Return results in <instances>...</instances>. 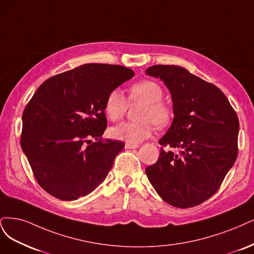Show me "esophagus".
Returning a JSON list of instances; mask_svg holds the SVG:
<instances>
[{
	"label": "esophagus",
	"mask_w": 254,
	"mask_h": 254,
	"mask_svg": "<svg viewBox=\"0 0 254 254\" xmlns=\"http://www.w3.org/2000/svg\"><path fill=\"white\" fill-rule=\"evenodd\" d=\"M125 148H126V149H137V148H138V144H136V143H128V142H127V143H126V145H125Z\"/></svg>",
	"instance_id": "obj_1"
}]
</instances>
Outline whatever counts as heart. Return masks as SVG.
<instances>
[{
    "label": "heart",
    "mask_w": 254,
    "mask_h": 254,
    "mask_svg": "<svg viewBox=\"0 0 254 254\" xmlns=\"http://www.w3.org/2000/svg\"><path fill=\"white\" fill-rule=\"evenodd\" d=\"M163 89L153 80H141L129 87L128 102L141 103L136 114L137 121H126L110 128V136L117 140L138 143L149 138L153 126L157 128L167 127L173 118V109L163 101ZM127 101L120 89L115 88L105 98L104 112L112 121L124 117Z\"/></svg>",
    "instance_id": "obj_1"
}]
</instances>
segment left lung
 Segmentation results:
<instances>
[{"mask_svg": "<svg viewBox=\"0 0 254 254\" xmlns=\"http://www.w3.org/2000/svg\"><path fill=\"white\" fill-rule=\"evenodd\" d=\"M145 73L167 85L174 112L173 122L159 140V158L145 169L146 176L171 206L195 207L216 193L234 165L239 118L217 86L182 66L154 65ZM166 146L170 150L163 149Z\"/></svg>", "mask_w": 254, "mask_h": 254, "instance_id": "obj_1", "label": "left lung"}]
</instances>
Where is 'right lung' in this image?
Listing matches in <instances>:
<instances>
[{"label": "right lung", "instance_id": "add662e5", "mask_svg": "<svg viewBox=\"0 0 254 254\" xmlns=\"http://www.w3.org/2000/svg\"><path fill=\"white\" fill-rule=\"evenodd\" d=\"M133 77L132 69L120 65L91 63L39 86L23 112L21 146L47 193L76 200L102 184L125 148L101 138L108 126L105 98Z\"/></svg>", "mask_w": 254, "mask_h": 254}]
</instances>
